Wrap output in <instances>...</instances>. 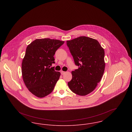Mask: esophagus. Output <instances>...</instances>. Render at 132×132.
Returning a JSON list of instances; mask_svg holds the SVG:
<instances>
[{
  "mask_svg": "<svg viewBox=\"0 0 132 132\" xmlns=\"http://www.w3.org/2000/svg\"><path fill=\"white\" fill-rule=\"evenodd\" d=\"M65 73H66V72H64V71H61V75H64Z\"/></svg>",
  "mask_w": 132,
  "mask_h": 132,
  "instance_id": "1",
  "label": "esophagus"
}]
</instances>
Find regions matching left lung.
<instances>
[{
	"label": "left lung",
	"instance_id": "1",
	"mask_svg": "<svg viewBox=\"0 0 132 132\" xmlns=\"http://www.w3.org/2000/svg\"><path fill=\"white\" fill-rule=\"evenodd\" d=\"M67 45L79 66L72 71L68 85L76 94L86 95L94 91L104 73V50L97 40L85 36L67 40Z\"/></svg>",
	"mask_w": 132,
	"mask_h": 132
}]
</instances>
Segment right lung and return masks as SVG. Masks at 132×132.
Here are the masks:
<instances>
[{
	"label": "right lung",
	"mask_w": 132,
	"mask_h": 132,
	"mask_svg": "<svg viewBox=\"0 0 132 132\" xmlns=\"http://www.w3.org/2000/svg\"><path fill=\"white\" fill-rule=\"evenodd\" d=\"M64 41L48 38L36 39L28 45L22 63V74L26 87L42 98L50 94L61 75L51 67L54 55Z\"/></svg>",
	"instance_id": "right-lung-1"
}]
</instances>
